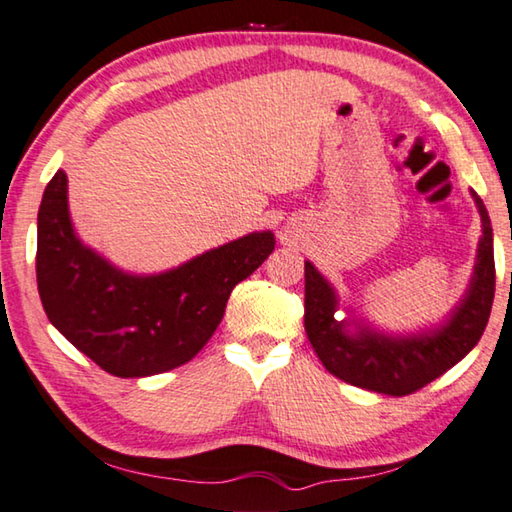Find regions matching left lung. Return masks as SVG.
Listing matches in <instances>:
<instances>
[{
	"mask_svg": "<svg viewBox=\"0 0 512 512\" xmlns=\"http://www.w3.org/2000/svg\"><path fill=\"white\" fill-rule=\"evenodd\" d=\"M472 195L483 224L474 276L461 306L434 333L393 339L362 328L360 335H346L344 321L335 319V290L315 265L306 263V333L335 378L387 396H409L441 378L477 346L495 299V251L486 206L477 193Z\"/></svg>",
	"mask_w": 512,
	"mask_h": 512,
	"instance_id": "left-lung-1",
	"label": "left lung"
}]
</instances>
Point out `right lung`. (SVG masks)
I'll list each match as a JSON object with an SVG mask.
<instances>
[{"instance_id":"add662e5","label":"right lung","mask_w":512,"mask_h":512,"mask_svg":"<svg viewBox=\"0 0 512 512\" xmlns=\"http://www.w3.org/2000/svg\"><path fill=\"white\" fill-rule=\"evenodd\" d=\"M272 251V231L249 233L166 274L130 276L76 238L58 170L38 211L35 274L49 321L80 353L116 378H146L202 351L231 290Z\"/></svg>"}]
</instances>
